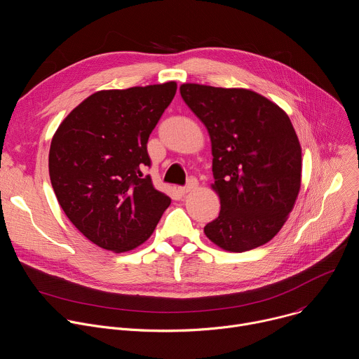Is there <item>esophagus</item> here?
<instances>
[{
  "instance_id": "1",
  "label": "esophagus",
  "mask_w": 359,
  "mask_h": 359,
  "mask_svg": "<svg viewBox=\"0 0 359 359\" xmlns=\"http://www.w3.org/2000/svg\"><path fill=\"white\" fill-rule=\"evenodd\" d=\"M196 187H197V180H196V179H190V180L187 182V184H186V186L179 187V191H180L182 194H187V193L193 191Z\"/></svg>"
}]
</instances>
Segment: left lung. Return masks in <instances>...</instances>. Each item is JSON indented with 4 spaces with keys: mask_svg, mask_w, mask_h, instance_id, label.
Here are the masks:
<instances>
[{
    "mask_svg": "<svg viewBox=\"0 0 359 359\" xmlns=\"http://www.w3.org/2000/svg\"><path fill=\"white\" fill-rule=\"evenodd\" d=\"M180 95L212 142V189L222 210L204 234L231 252L269 243L301 187V146L288 115L243 88L183 83Z\"/></svg>",
    "mask_w": 359,
    "mask_h": 359,
    "instance_id": "8db88e82",
    "label": "left lung"
}]
</instances>
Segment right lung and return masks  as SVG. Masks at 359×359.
<instances>
[{
	"instance_id": "1",
	"label": "right lung",
	"mask_w": 359,
	"mask_h": 359,
	"mask_svg": "<svg viewBox=\"0 0 359 359\" xmlns=\"http://www.w3.org/2000/svg\"><path fill=\"white\" fill-rule=\"evenodd\" d=\"M177 85L99 90L62 121L49 147V177L71 223L93 244L125 252L156 229L170 197L156 190L147 140Z\"/></svg>"
}]
</instances>
